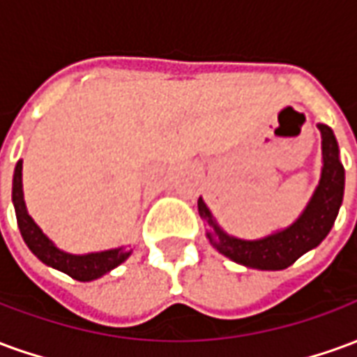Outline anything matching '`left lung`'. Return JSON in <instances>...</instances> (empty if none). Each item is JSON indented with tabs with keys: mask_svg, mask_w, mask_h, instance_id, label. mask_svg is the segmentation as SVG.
Instances as JSON below:
<instances>
[{
	"mask_svg": "<svg viewBox=\"0 0 357 357\" xmlns=\"http://www.w3.org/2000/svg\"><path fill=\"white\" fill-rule=\"evenodd\" d=\"M323 149V170L319 185L302 216L283 231L260 241H243L225 235L212 220L206 204L199 199V212L212 227L208 235L212 247L233 262L256 269H284L300 256L321 243L337 220L344 195V166L338 158V145L329 126L319 124Z\"/></svg>",
	"mask_w": 357,
	"mask_h": 357,
	"instance_id": "8db88e82",
	"label": "left lung"
}]
</instances>
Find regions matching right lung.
Here are the masks:
<instances>
[{"label":"right lung","mask_w":357,"mask_h":357,"mask_svg":"<svg viewBox=\"0 0 357 357\" xmlns=\"http://www.w3.org/2000/svg\"><path fill=\"white\" fill-rule=\"evenodd\" d=\"M13 204H15V212H17V224H19L20 235L28 245V248L34 252L43 264H47L51 268L65 271L66 275L78 281H91L97 277L105 275L107 271L114 269L116 266L124 262L130 256L122 248H114V250H105V252H93V255L86 256H74L66 255L57 247H53L42 229L34 224V220L28 216L26 206H24V199H22V160L17 162L15 168V176H13Z\"/></svg>","instance_id":"obj_1"}]
</instances>
